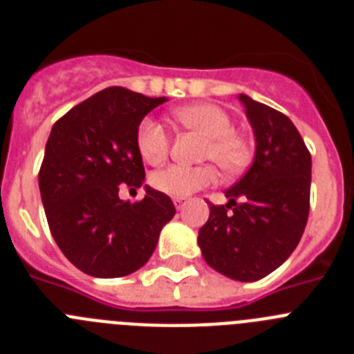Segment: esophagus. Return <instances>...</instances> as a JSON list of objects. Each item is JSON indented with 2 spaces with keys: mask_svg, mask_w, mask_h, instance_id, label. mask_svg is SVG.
<instances>
[{
  "mask_svg": "<svg viewBox=\"0 0 354 354\" xmlns=\"http://www.w3.org/2000/svg\"><path fill=\"white\" fill-rule=\"evenodd\" d=\"M174 204L177 209H183L186 205V198L184 196H179V198H174Z\"/></svg>",
  "mask_w": 354,
  "mask_h": 354,
  "instance_id": "obj_1",
  "label": "esophagus"
}]
</instances>
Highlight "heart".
Wrapping results in <instances>:
<instances>
[{"mask_svg": "<svg viewBox=\"0 0 354 354\" xmlns=\"http://www.w3.org/2000/svg\"><path fill=\"white\" fill-rule=\"evenodd\" d=\"M174 117L186 127L198 131L207 136L205 158L212 161L225 171H236L243 168L250 159V145L241 134L234 131V122L223 108L216 104H192L175 109ZM167 129L154 118H143L136 131V149L140 156L150 165H158L168 154ZM216 170L211 165L187 167V165H171L152 175V186L158 192L168 196L192 195L202 187L214 183Z\"/></svg>", "mask_w": 354, "mask_h": 354, "instance_id": "obj_1", "label": "heart"}]
</instances>
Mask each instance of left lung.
I'll return each instance as SVG.
<instances>
[{
  "mask_svg": "<svg viewBox=\"0 0 354 354\" xmlns=\"http://www.w3.org/2000/svg\"><path fill=\"white\" fill-rule=\"evenodd\" d=\"M239 101L255 136V158L225 192L227 204H211L198 246L212 270L255 282L282 266L301 239L310 209L312 158L289 117L245 93Z\"/></svg>",
  "mask_w": 354,
  "mask_h": 354,
  "instance_id": "8db88e82",
  "label": "left lung"
}]
</instances>
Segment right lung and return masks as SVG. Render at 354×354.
Segmentation results:
<instances>
[{"label":"right lung","instance_id":"1","mask_svg":"<svg viewBox=\"0 0 354 354\" xmlns=\"http://www.w3.org/2000/svg\"><path fill=\"white\" fill-rule=\"evenodd\" d=\"M167 101L109 86L53 126L39 171L44 211L58 248L90 277L140 270L174 218L170 196L150 186L134 205L118 196L120 183L136 191L145 183L136 131L147 113Z\"/></svg>","mask_w":354,"mask_h":354}]
</instances>
